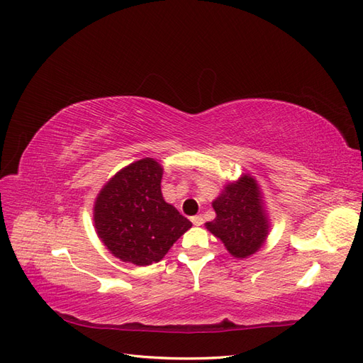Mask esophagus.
<instances>
[{
	"mask_svg": "<svg viewBox=\"0 0 363 363\" xmlns=\"http://www.w3.org/2000/svg\"><path fill=\"white\" fill-rule=\"evenodd\" d=\"M191 221L194 225H201L204 223V218L201 215H195L191 218Z\"/></svg>",
	"mask_w": 363,
	"mask_h": 363,
	"instance_id": "esophagus-1",
	"label": "esophagus"
}]
</instances>
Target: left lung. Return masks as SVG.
<instances>
[{
    "instance_id": "8db88e82",
    "label": "left lung",
    "mask_w": 363,
    "mask_h": 363,
    "mask_svg": "<svg viewBox=\"0 0 363 363\" xmlns=\"http://www.w3.org/2000/svg\"><path fill=\"white\" fill-rule=\"evenodd\" d=\"M216 218L206 227L224 242L235 257H248L263 245L268 235V219L260 203L255 179L250 175L225 186L213 201Z\"/></svg>"
}]
</instances>
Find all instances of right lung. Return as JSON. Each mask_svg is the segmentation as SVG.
Listing matches in <instances>:
<instances>
[{
	"instance_id": "obj_1",
	"label": "right lung",
	"mask_w": 363,
	"mask_h": 363,
	"mask_svg": "<svg viewBox=\"0 0 363 363\" xmlns=\"http://www.w3.org/2000/svg\"><path fill=\"white\" fill-rule=\"evenodd\" d=\"M162 172L156 160L142 159L121 169L98 194L96 233L123 262L139 267L156 263L192 227L188 218L163 200Z\"/></svg>"
}]
</instances>
